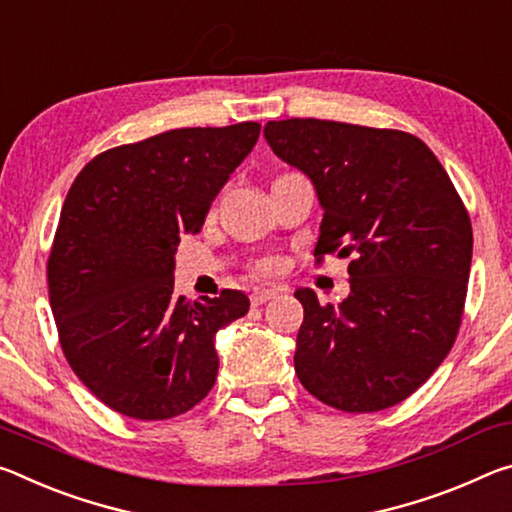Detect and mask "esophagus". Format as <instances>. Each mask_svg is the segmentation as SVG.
I'll return each mask as SVG.
<instances>
[{"label": "esophagus", "mask_w": 512, "mask_h": 512, "mask_svg": "<svg viewBox=\"0 0 512 512\" xmlns=\"http://www.w3.org/2000/svg\"><path fill=\"white\" fill-rule=\"evenodd\" d=\"M281 290L276 288H261V290H254L251 292V304L254 306H261V304H267V301L274 299L276 295H279Z\"/></svg>", "instance_id": "1"}]
</instances>
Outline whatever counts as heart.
Here are the masks:
<instances>
[{"mask_svg":"<svg viewBox=\"0 0 512 512\" xmlns=\"http://www.w3.org/2000/svg\"><path fill=\"white\" fill-rule=\"evenodd\" d=\"M261 270H272V263H270V261H265V263H261Z\"/></svg>","mask_w":512,"mask_h":512,"instance_id":"heart-1","label":"heart"}]
</instances>
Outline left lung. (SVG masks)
<instances>
[{
    "label": "left lung",
    "mask_w": 512,
    "mask_h": 512,
    "mask_svg": "<svg viewBox=\"0 0 512 512\" xmlns=\"http://www.w3.org/2000/svg\"><path fill=\"white\" fill-rule=\"evenodd\" d=\"M263 136L317 192L315 256L354 254L338 306L295 290L299 381L345 413L395 406L456 340L472 265L463 201L431 149L404 131L292 117L267 122Z\"/></svg>",
    "instance_id": "obj_1"
}]
</instances>
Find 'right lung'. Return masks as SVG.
Returning a JSON list of instances; mask_svg holds the SVG:
<instances>
[{
  "label": "right lung",
  "mask_w": 512,
  "mask_h": 512,
  "mask_svg": "<svg viewBox=\"0 0 512 512\" xmlns=\"http://www.w3.org/2000/svg\"><path fill=\"white\" fill-rule=\"evenodd\" d=\"M261 124L158 133L99 154L67 192L47 263L67 363L108 408L170 420L211 392L215 333L249 297L174 295V254L254 149Z\"/></svg>",
  "instance_id": "right-lung-1"
}]
</instances>
